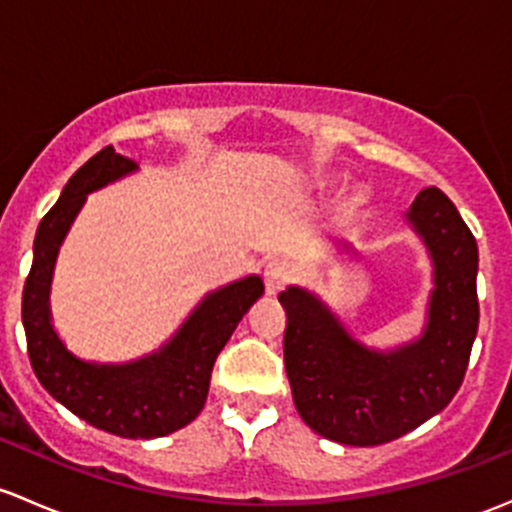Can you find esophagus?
I'll return each mask as SVG.
<instances>
[{"label": "esophagus", "mask_w": 512, "mask_h": 512, "mask_svg": "<svg viewBox=\"0 0 512 512\" xmlns=\"http://www.w3.org/2000/svg\"><path fill=\"white\" fill-rule=\"evenodd\" d=\"M262 277H265L267 292L277 294L279 289L292 279V267H289L284 260H270L265 265V274H262Z\"/></svg>", "instance_id": "esophagus-1"}]
</instances>
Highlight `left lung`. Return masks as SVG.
<instances>
[{
  "mask_svg": "<svg viewBox=\"0 0 512 512\" xmlns=\"http://www.w3.org/2000/svg\"><path fill=\"white\" fill-rule=\"evenodd\" d=\"M407 218L432 252L437 284L417 343L395 353L368 351L309 292L289 287L279 294L294 405L316 434L338 444L400 439L449 405L469 368L478 331L476 238L437 186L419 193Z\"/></svg>",
  "mask_w": 512,
  "mask_h": 512,
  "instance_id": "obj_1",
  "label": "left lung"
}]
</instances>
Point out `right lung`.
<instances>
[{"label":"right lung","instance_id":"right-lung-1","mask_svg":"<svg viewBox=\"0 0 512 512\" xmlns=\"http://www.w3.org/2000/svg\"><path fill=\"white\" fill-rule=\"evenodd\" d=\"M134 169L137 164L132 159L105 147L71 176L56 206L43 215L36 230L34 265L24 284L21 321L31 368L63 407L102 432L125 439H154L198 417L206 405L215 358L265 287L260 277H247L211 294L169 346L137 363L93 365L68 353L48 314V287L58 245L83 206L85 193Z\"/></svg>","mask_w":512,"mask_h":512}]
</instances>
